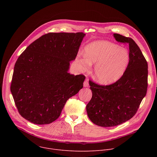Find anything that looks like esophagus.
I'll list each match as a JSON object with an SVG mask.
<instances>
[{"label":"esophagus","instance_id":"esophagus-1","mask_svg":"<svg viewBox=\"0 0 157 157\" xmlns=\"http://www.w3.org/2000/svg\"><path fill=\"white\" fill-rule=\"evenodd\" d=\"M88 86H89V79H86L84 82V87H87Z\"/></svg>","mask_w":157,"mask_h":157}]
</instances>
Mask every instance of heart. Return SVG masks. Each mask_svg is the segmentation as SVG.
Instances as JSON below:
<instances>
[{
	"label": "heart",
	"instance_id": "1",
	"mask_svg": "<svg viewBox=\"0 0 157 157\" xmlns=\"http://www.w3.org/2000/svg\"><path fill=\"white\" fill-rule=\"evenodd\" d=\"M76 61L82 71L94 67V77L103 84H112L125 73L129 63L128 50L107 41L93 42L85 48V54L78 55Z\"/></svg>",
	"mask_w": 157,
	"mask_h": 157
}]
</instances>
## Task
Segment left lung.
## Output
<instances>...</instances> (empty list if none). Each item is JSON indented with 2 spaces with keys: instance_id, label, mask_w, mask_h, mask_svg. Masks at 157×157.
<instances>
[{
  "instance_id": "1",
  "label": "left lung",
  "mask_w": 157,
  "mask_h": 157,
  "mask_svg": "<svg viewBox=\"0 0 157 157\" xmlns=\"http://www.w3.org/2000/svg\"><path fill=\"white\" fill-rule=\"evenodd\" d=\"M116 41L128 44L129 63L124 75L110 85L89 81L92 98L86 105L87 116L94 124L104 127L120 125L134 116L145 96L148 64L133 39L114 33Z\"/></svg>"
}]
</instances>
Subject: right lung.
Wrapping results in <instances>:
<instances>
[{"label":"right lung","mask_w":157,"mask_h":157,"mask_svg":"<svg viewBox=\"0 0 157 157\" xmlns=\"http://www.w3.org/2000/svg\"><path fill=\"white\" fill-rule=\"evenodd\" d=\"M84 36L48 33L19 56L10 91L21 117L35 124H50L59 117L67 100L82 88L86 77L68 71Z\"/></svg>","instance_id":"1"}]
</instances>
